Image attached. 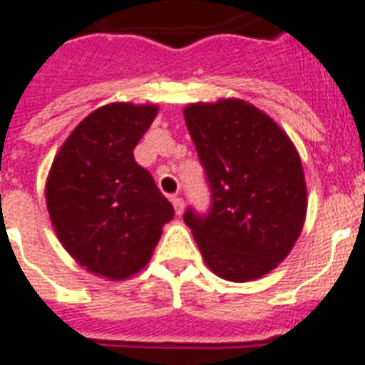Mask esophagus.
Instances as JSON below:
<instances>
[{
  "label": "esophagus",
  "mask_w": 365,
  "mask_h": 365,
  "mask_svg": "<svg viewBox=\"0 0 365 365\" xmlns=\"http://www.w3.org/2000/svg\"><path fill=\"white\" fill-rule=\"evenodd\" d=\"M172 205H174V210H176L178 216H182V214H183V199H180V197H172Z\"/></svg>",
  "instance_id": "obj_1"
}]
</instances>
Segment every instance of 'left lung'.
<instances>
[{"instance_id": "left-lung-1", "label": "left lung", "mask_w": 365, "mask_h": 365, "mask_svg": "<svg viewBox=\"0 0 365 365\" xmlns=\"http://www.w3.org/2000/svg\"><path fill=\"white\" fill-rule=\"evenodd\" d=\"M210 183L206 216L185 212L202 259L229 282L261 278L286 259L303 231L307 183L286 132L239 98L195 102L183 110Z\"/></svg>"}]
</instances>
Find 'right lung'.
<instances>
[{
  "mask_svg": "<svg viewBox=\"0 0 365 365\" xmlns=\"http://www.w3.org/2000/svg\"><path fill=\"white\" fill-rule=\"evenodd\" d=\"M159 108L113 102L87 115L54 157L45 199L66 252L96 277L125 280L148 265L174 217L134 148Z\"/></svg>",
  "mask_w": 365,
  "mask_h": 365,
  "instance_id": "obj_1",
  "label": "right lung"
}]
</instances>
